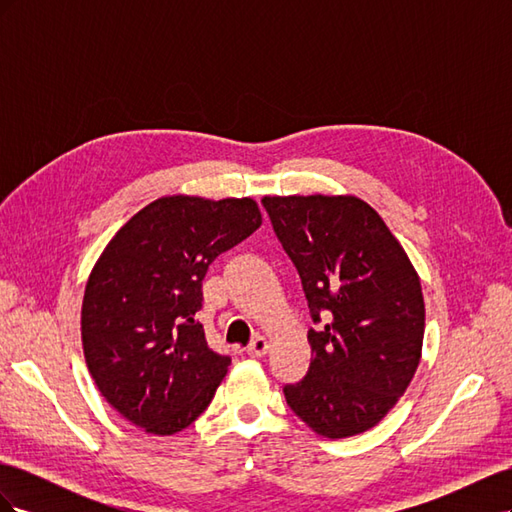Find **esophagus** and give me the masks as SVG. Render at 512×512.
<instances>
[{"label":"esophagus","instance_id":"obj_1","mask_svg":"<svg viewBox=\"0 0 512 512\" xmlns=\"http://www.w3.org/2000/svg\"><path fill=\"white\" fill-rule=\"evenodd\" d=\"M269 350V339L262 337V335H256L252 339V344L247 346V354L250 356H256V359H260V356H265Z\"/></svg>","mask_w":512,"mask_h":512}]
</instances>
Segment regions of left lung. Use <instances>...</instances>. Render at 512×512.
<instances>
[{
	"label": "left lung",
	"instance_id": "8db88e82",
	"mask_svg": "<svg viewBox=\"0 0 512 512\" xmlns=\"http://www.w3.org/2000/svg\"><path fill=\"white\" fill-rule=\"evenodd\" d=\"M277 239L299 271L314 322L312 363L284 395L318 436L376 427L421 361L425 301L418 273L389 226L356 196H265Z\"/></svg>",
	"mask_w": 512,
	"mask_h": 512
}]
</instances>
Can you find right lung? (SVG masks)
Returning <instances> with one entry per match:
<instances>
[{"mask_svg":"<svg viewBox=\"0 0 512 512\" xmlns=\"http://www.w3.org/2000/svg\"><path fill=\"white\" fill-rule=\"evenodd\" d=\"M262 224L254 198L162 196L123 224L85 286L81 339L98 391L153 436L205 412L230 359L194 316L211 262Z\"/></svg>","mask_w":512,"mask_h":512,"instance_id":"obj_1","label":"right lung"}]
</instances>
